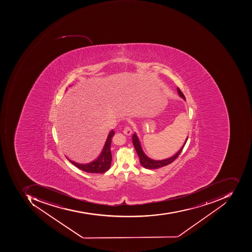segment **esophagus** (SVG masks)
<instances>
[{"label": "esophagus", "instance_id": "esophagus-1", "mask_svg": "<svg viewBox=\"0 0 252 252\" xmlns=\"http://www.w3.org/2000/svg\"><path fill=\"white\" fill-rule=\"evenodd\" d=\"M132 131L131 128H130V127L126 126L124 128V133L125 134V135H131V134H132Z\"/></svg>", "mask_w": 252, "mask_h": 252}]
</instances>
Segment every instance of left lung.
Returning <instances> with one entry per match:
<instances>
[{"instance_id": "obj_1", "label": "left lung", "mask_w": 252, "mask_h": 252, "mask_svg": "<svg viewBox=\"0 0 252 252\" xmlns=\"http://www.w3.org/2000/svg\"><path fill=\"white\" fill-rule=\"evenodd\" d=\"M177 92L179 93V95L180 97H183L185 100H186V97H185L184 94L182 93L179 88H177ZM188 137L185 141V143L183 144V147L180 148V151L173 155L171 158H167V159H161V160H156V159H152V158H148L145 153H144L143 150H142V146H141V143H140L139 139H138V136H137L136 133H134L132 135V144H133L134 147H135V151H136L137 154H138V158L140 159V163L142 165L143 167L148 169V170H155V169H159V168L163 167V166H166V165L170 164L172 162L174 161L175 159L178 158V156L183 151V148H184L185 145H186V142H187Z\"/></svg>"}]
</instances>
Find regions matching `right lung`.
<instances>
[{
	"instance_id": "right-lung-1",
	"label": "right lung",
	"mask_w": 252,
	"mask_h": 252,
	"mask_svg": "<svg viewBox=\"0 0 252 252\" xmlns=\"http://www.w3.org/2000/svg\"><path fill=\"white\" fill-rule=\"evenodd\" d=\"M114 130H111L110 133L108 134L107 140H106L105 144H104V148H103L102 152H100L97 159L93 160L91 163H86V164H82V163H76V162L72 161L69 159V161L72 164L79 168L80 170L86 172V173H103L107 172L110 169L111 161H112V155L110 152V145L112 142V137L114 136Z\"/></svg>"
}]
</instances>
